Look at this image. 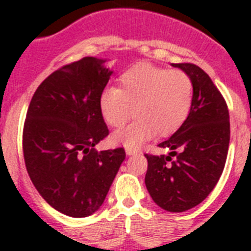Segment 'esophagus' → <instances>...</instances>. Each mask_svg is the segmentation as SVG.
Masks as SVG:
<instances>
[{
	"mask_svg": "<svg viewBox=\"0 0 251 251\" xmlns=\"http://www.w3.org/2000/svg\"><path fill=\"white\" fill-rule=\"evenodd\" d=\"M125 151H126V155H129V156H131V155H135V153H138V150L137 149H133V147H125Z\"/></svg>",
	"mask_w": 251,
	"mask_h": 251,
	"instance_id": "esophagus-1",
	"label": "esophagus"
}]
</instances>
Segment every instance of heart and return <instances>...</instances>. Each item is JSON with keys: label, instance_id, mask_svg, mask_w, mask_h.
<instances>
[{"label": "heart", "instance_id": "1", "mask_svg": "<svg viewBox=\"0 0 251 251\" xmlns=\"http://www.w3.org/2000/svg\"><path fill=\"white\" fill-rule=\"evenodd\" d=\"M193 104V83L182 70H168L150 64H138L120 76V90L105 87L99 105L110 126L124 125L134 113L137 118L114 131L112 141L126 147H138L156 130L165 135L182 125Z\"/></svg>", "mask_w": 251, "mask_h": 251}]
</instances>
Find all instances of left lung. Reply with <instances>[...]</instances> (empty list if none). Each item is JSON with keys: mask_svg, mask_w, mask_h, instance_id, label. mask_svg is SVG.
<instances>
[{"mask_svg": "<svg viewBox=\"0 0 251 251\" xmlns=\"http://www.w3.org/2000/svg\"><path fill=\"white\" fill-rule=\"evenodd\" d=\"M190 76L193 104L179 129L159 143L168 155L146 153V187L157 206L183 212L198 206L216 186L229 147L228 106L208 74L193 64H172Z\"/></svg>", "mask_w": 251, "mask_h": 251, "instance_id": "obj_1", "label": "left lung"}]
</instances>
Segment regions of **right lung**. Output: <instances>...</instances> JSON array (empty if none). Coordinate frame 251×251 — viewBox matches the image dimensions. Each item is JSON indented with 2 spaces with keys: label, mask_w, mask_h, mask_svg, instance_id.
Listing matches in <instances>:
<instances>
[{
  "label": "right lung",
  "mask_w": 251,
  "mask_h": 251,
  "mask_svg": "<svg viewBox=\"0 0 251 251\" xmlns=\"http://www.w3.org/2000/svg\"><path fill=\"white\" fill-rule=\"evenodd\" d=\"M106 60L84 57L37 87L23 129L27 172L54 210L86 218L101 207L125 150L94 149L108 135L99 99L112 75Z\"/></svg>",
  "instance_id": "right-lung-1"
}]
</instances>
